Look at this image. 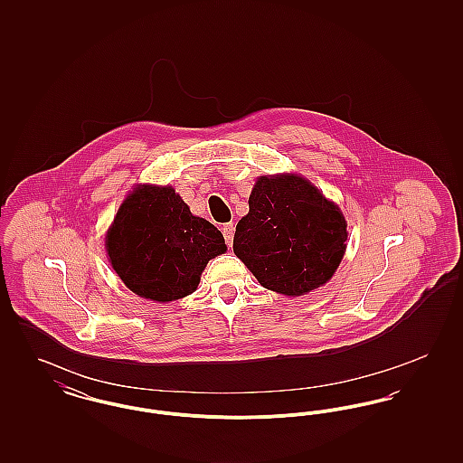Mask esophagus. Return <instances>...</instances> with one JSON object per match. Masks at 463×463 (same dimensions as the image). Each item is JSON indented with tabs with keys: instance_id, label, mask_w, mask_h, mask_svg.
<instances>
[{
	"instance_id": "esophagus-1",
	"label": "esophagus",
	"mask_w": 463,
	"mask_h": 463,
	"mask_svg": "<svg viewBox=\"0 0 463 463\" xmlns=\"http://www.w3.org/2000/svg\"><path fill=\"white\" fill-rule=\"evenodd\" d=\"M222 232H223L225 242L231 246V244H232V240H234V225H232V223H223Z\"/></svg>"
}]
</instances>
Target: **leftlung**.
Wrapping results in <instances>:
<instances>
[{
  "label": "left lung",
  "instance_id": "1",
  "mask_svg": "<svg viewBox=\"0 0 463 463\" xmlns=\"http://www.w3.org/2000/svg\"><path fill=\"white\" fill-rule=\"evenodd\" d=\"M248 204L232 248L262 287L300 297L330 279L347 241L336 204L297 175L260 176Z\"/></svg>",
  "mask_w": 463,
  "mask_h": 463
}]
</instances>
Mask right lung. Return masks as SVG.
I'll return each mask as SVG.
<instances>
[{"instance_id":"1","label":"right lung","mask_w":463,"mask_h":463,"mask_svg":"<svg viewBox=\"0 0 463 463\" xmlns=\"http://www.w3.org/2000/svg\"><path fill=\"white\" fill-rule=\"evenodd\" d=\"M112 269L138 297L182 298L199 285L208 260L227 250L221 231L194 217L172 187H137L106 236Z\"/></svg>"}]
</instances>
